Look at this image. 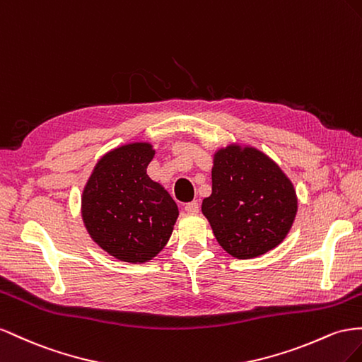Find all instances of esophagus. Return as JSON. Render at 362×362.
<instances>
[{
    "instance_id": "esophagus-1",
    "label": "esophagus",
    "mask_w": 362,
    "mask_h": 362,
    "mask_svg": "<svg viewBox=\"0 0 362 362\" xmlns=\"http://www.w3.org/2000/svg\"><path fill=\"white\" fill-rule=\"evenodd\" d=\"M199 209H200V206L197 202H191V203L185 204V211H187L188 214H197Z\"/></svg>"
}]
</instances>
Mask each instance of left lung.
<instances>
[{
	"instance_id": "left-lung-1",
	"label": "left lung",
	"mask_w": 362,
	"mask_h": 362,
	"mask_svg": "<svg viewBox=\"0 0 362 362\" xmlns=\"http://www.w3.org/2000/svg\"><path fill=\"white\" fill-rule=\"evenodd\" d=\"M202 212L223 249L238 259L261 256L290 232L297 212L293 183L259 150L229 146L216 151L212 194Z\"/></svg>"
}]
</instances>
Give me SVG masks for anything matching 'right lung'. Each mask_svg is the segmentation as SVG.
<instances>
[{
	"label": "right lung",
	"mask_w": 362,
	"mask_h": 362,
	"mask_svg": "<svg viewBox=\"0 0 362 362\" xmlns=\"http://www.w3.org/2000/svg\"><path fill=\"white\" fill-rule=\"evenodd\" d=\"M154 156L136 142L103 156L89 177L81 214L103 250L124 262H147L168 243L179 209L171 195L147 175Z\"/></svg>",
	"instance_id": "add662e5"
}]
</instances>
